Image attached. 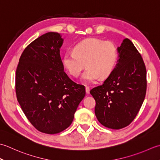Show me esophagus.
Returning <instances> with one entry per match:
<instances>
[{"label": "esophagus", "instance_id": "obj_1", "mask_svg": "<svg viewBox=\"0 0 160 160\" xmlns=\"http://www.w3.org/2000/svg\"><path fill=\"white\" fill-rule=\"evenodd\" d=\"M86 92L87 94H89L90 93V88L86 86Z\"/></svg>", "mask_w": 160, "mask_h": 160}]
</instances>
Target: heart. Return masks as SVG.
<instances>
[{
  "instance_id": "b5f03b06",
  "label": "heart",
  "mask_w": 160,
  "mask_h": 160,
  "mask_svg": "<svg viewBox=\"0 0 160 160\" xmlns=\"http://www.w3.org/2000/svg\"><path fill=\"white\" fill-rule=\"evenodd\" d=\"M118 58V52L112 42L90 38L79 42L72 52L63 57V65L72 76L78 77L81 70L87 66L82 74L85 82L94 83L100 77L106 78L112 73Z\"/></svg>"
}]
</instances>
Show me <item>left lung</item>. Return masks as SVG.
I'll use <instances>...</instances> for the list:
<instances>
[{
	"label": "left lung",
	"mask_w": 160,
	"mask_h": 160,
	"mask_svg": "<svg viewBox=\"0 0 160 160\" xmlns=\"http://www.w3.org/2000/svg\"><path fill=\"white\" fill-rule=\"evenodd\" d=\"M118 59L102 86L90 90L98 121L108 128L128 126L138 115L146 92V70L141 54L128 38L117 48Z\"/></svg>",
	"instance_id": "obj_1"
}]
</instances>
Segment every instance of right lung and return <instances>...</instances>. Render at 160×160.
Wrapping results in <instances>:
<instances>
[{"label": "right lung", "instance_id": "obj_1", "mask_svg": "<svg viewBox=\"0 0 160 160\" xmlns=\"http://www.w3.org/2000/svg\"><path fill=\"white\" fill-rule=\"evenodd\" d=\"M63 38L48 32L26 48L16 72V93L21 109L36 128L56 134L69 127L86 95L85 87L64 72L60 56Z\"/></svg>", "mask_w": 160, "mask_h": 160}]
</instances>
